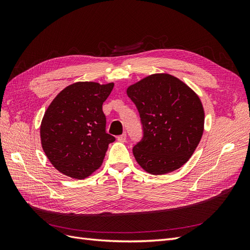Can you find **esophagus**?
I'll return each instance as SVG.
<instances>
[{
    "label": "esophagus",
    "instance_id": "34e87169",
    "mask_svg": "<svg viewBox=\"0 0 250 250\" xmlns=\"http://www.w3.org/2000/svg\"><path fill=\"white\" fill-rule=\"evenodd\" d=\"M118 141H119V142H121V143H124V142L126 141V134H125V133H123V134L119 135V137H118Z\"/></svg>",
    "mask_w": 250,
    "mask_h": 250
}]
</instances>
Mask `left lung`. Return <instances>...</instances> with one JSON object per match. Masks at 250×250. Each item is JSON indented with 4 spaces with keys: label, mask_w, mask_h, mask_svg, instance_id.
Segmentation results:
<instances>
[{
    "label": "left lung",
    "mask_w": 250,
    "mask_h": 250,
    "mask_svg": "<svg viewBox=\"0 0 250 250\" xmlns=\"http://www.w3.org/2000/svg\"><path fill=\"white\" fill-rule=\"evenodd\" d=\"M126 93L137 105L144 129L142 142L132 150L135 161L153 175L179 169L203 134L204 109L198 95L167 73L149 75Z\"/></svg>",
    "instance_id": "obj_1"
}]
</instances>
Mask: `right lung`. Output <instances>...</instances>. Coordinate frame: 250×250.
Segmentation results:
<instances>
[{
	"mask_svg": "<svg viewBox=\"0 0 250 250\" xmlns=\"http://www.w3.org/2000/svg\"><path fill=\"white\" fill-rule=\"evenodd\" d=\"M115 83L79 81L64 87L50 103L41 124L44 154L64 175L84 179L99 169L108 145L102 104Z\"/></svg>",
	"mask_w": 250,
	"mask_h": 250,
	"instance_id": "right-lung-1",
	"label": "right lung"
}]
</instances>
